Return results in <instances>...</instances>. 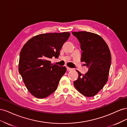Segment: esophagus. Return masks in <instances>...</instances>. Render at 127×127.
Listing matches in <instances>:
<instances>
[{"instance_id": "1", "label": "esophagus", "mask_w": 127, "mask_h": 127, "mask_svg": "<svg viewBox=\"0 0 127 127\" xmlns=\"http://www.w3.org/2000/svg\"><path fill=\"white\" fill-rule=\"evenodd\" d=\"M67 71H71V70H72V68H69V67H67Z\"/></svg>"}]
</instances>
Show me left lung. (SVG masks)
I'll list each match as a JSON object with an SVG mask.
<instances>
[{
    "mask_svg": "<svg viewBox=\"0 0 127 127\" xmlns=\"http://www.w3.org/2000/svg\"><path fill=\"white\" fill-rule=\"evenodd\" d=\"M80 43L81 61L85 62L88 70L82 75L79 71L74 85L79 93L86 97L96 95L105 85L111 63L110 49L98 34L86 31L72 32Z\"/></svg>",
    "mask_w": 127,
    "mask_h": 127,
    "instance_id": "obj_1",
    "label": "left lung"
}]
</instances>
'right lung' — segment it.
<instances>
[{
    "instance_id": "right-lung-1",
    "label": "right lung",
    "mask_w": 127,
    "mask_h": 127,
    "mask_svg": "<svg viewBox=\"0 0 127 127\" xmlns=\"http://www.w3.org/2000/svg\"><path fill=\"white\" fill-rule=\"evenodd\" d=\"M70 33L41 34L30 39L23 47L18 71L25 85L34 97L43 98L53 93L66 71L65 67L51 64L58 58Z\"/></svg>"
}]
</instances>
